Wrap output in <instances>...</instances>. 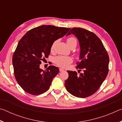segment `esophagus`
<instances>
[{"label": "esophagus", "instance_id": "esophagus-1", "mask_svg": "<svg viewBox=\"0 0 122 122\" xmlns=\"http://www.w3.org/2000/svg\"><path fill=\"white\" fill-rule=\"evenodd\" d=\"M59 70H60V71H64V69L63 68H60L59 69Z\"/></svg>", "mask_w": 122, "mask_h": 122}]
</instances>
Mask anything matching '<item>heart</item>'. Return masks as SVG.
Segmentation results:
<instances>
[{
  "label": "heart",
  "mask_w": 122,
  "mask_h": 122,
  "mask_svg": "<svg viewBox=\"0 0 122 122\" xmlns=\"http://www.w3.org/2000/svg\"><path fill=\"white\" fill-rule=\"evenodd\" d=\"M56 41L54 42L53 44L51 45V51H53L55 45L56 44ZM67 43L68 46H69L70 48L72 47H75L77 46V40L75 37L71 36L67 39ZM55 63L57 66L61 67H66L73 62V59L70 56H59L55 59Z\"/></svg>",
  "instance_id": "obj_1"
}]
</instances>
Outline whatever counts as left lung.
I'll return each instance as SVG.
<instances>
[{"mask_svg":"<svg viewBox=\"0 0 122 122\" xmlns=\"http://www.w3.org/2000/svg\"><path fill=\"white\" fill-rule=\"evenodd\" d=\"M73 34L77 37L80 46V60L76 71H68V78L65 81L67 90L77 97L85 98L97 92L106 79L109 71V57L100 39L86 29L71 28L67 36Z\"/></svg>","mask_w":122,"mask_h":122,"instance_id":"obj_1","label":"left lung"}]
</instances>
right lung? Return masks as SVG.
<instances>
[{"instance_id": "right-lung-1", "label": "right lung", "mask_w": 122, "mask_h": 122, "mask_svg": "<svg viewBox=\"0 0 122 122\" xmlns=\"http://www.w3.org/2000/svg\"><path fill=\"white\" fill-rule=\"evenodd\" d=\"M70 28L41 25L30 30L22 37L12 57L14 76L22 89L33 95L48 90L58 67L49 66L46 71L40 68L41 61L50 54L51 45L63 36Z\"/></svg>"}]
</instances>
